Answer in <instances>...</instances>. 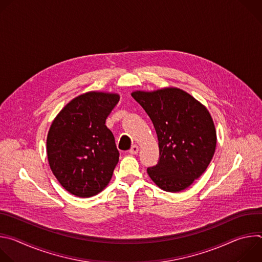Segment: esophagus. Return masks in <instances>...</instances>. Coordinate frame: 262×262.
Here are the masks:
<instances>
[{"label": "esophagus", "instance_id": "34e87169", "mask_svg": "<svg viewBox=\"0 0 262 262\" xmlns=\"http://www.w3.org/2000/svg\"><path fill=\"white\" fill-rule=\"evenodd\" d=\"M138 151H139V146H137V145L132 146V148L128 150V152H129L130 155H137Z\"/></svg>", "mask_w": 262, "mask_h": 262}]
</instances>
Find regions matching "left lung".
Instances as JSON below:
<instances>
[{"instance_id": "obj_1", "label": "left lung", "mask_w": 262, "mask_h": 262, "mask_svg": "<svg viewBox=\"0 0 262 262\" xmlns=\"http://www.w3.org/2000/svg\"><path fill=\"white\" fill-rule=\"evenodd\" d=\"M132 96L150 117L159 140L160 159L148 175L167 192L190 186L208 167L216 144L209 112L192 95L177 88L136 91Z\"/></svg>"}]
</instances>
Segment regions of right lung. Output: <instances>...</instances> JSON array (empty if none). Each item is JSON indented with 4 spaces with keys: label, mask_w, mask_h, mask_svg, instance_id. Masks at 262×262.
Returning a JSON list of instances; mask_svg holds the SVG:
<instances>
[{
    "label": "right lung",
    "mask_w": 262,
    "mask_h": 262,
    "mask_svg": "<svg viewBox=\"0 0 262 262\" xmlns=\"http://www.w3.org/2000/svg\"><path fill=\"white\" fill-rule=\"evenodd\" d=\"M118 101V94H82L68 102L51 125L47 139L50 167L74 196L100 193L113 175L119 151L105 119Z\"/></svg>",
    "instance_id": "right-lung-1"
}]
</instances>
